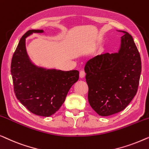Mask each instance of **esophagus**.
<instances>
[{
    "label": "esophagus",
    "instance_id": "obj_1",
    "mask_svg": "<svg viewBox=\"0 0 149 149\" xmlns=\"http://www.w3.org/2000/svg\"><path fill=\"white\" fill-rule=\"evenodd\" d=\"M85 75H86V74H85L84 71L81 70L80 72H79V77H80L81 78H83V77H84Z\"/></svg>",
    "mask_w": 149,
    "mask_h": 149
}]
</instances>
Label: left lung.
I'll use <instances>...</instances> for the list:
<instances>
[{"label": "left lung", "mask_w": 149, "mask_h": 149, "mask_svg": "<svg viewBox=\"0 0 149 149\" xmlns=\"http://www.w3.org/2000/svg\"><path fill=\"white\" fill-rule=\"evenodd\" d=\"M122 32L118 52L100 54L84 67L91 107L100 116L123 111L137 93L141 74L140 53L132 36Z\"/></svg>", "instance_id": "8db88e82"}]
</instances>
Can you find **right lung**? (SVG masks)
I'll return each instance as SVG.
<instances>
[{
  "instance_id": "obj_1",
  "label": "right lung",
  "mask_w": 149,
  "mask_h": 149,
  "mask_svg": "<svg viewBox=\"0 0 149 149\" xmlns=\"http://www.w3.org/2000/svg\"><path fill=\"white\" fill-rule=\"evenodd\" d=\"M42 30H31L20 39L13 56L11 72L16 97L32 113L49 117L57 111L79 79L77 70L62 71L38 66L26 51V39Z\"/></svg>"
}]
</instances>
